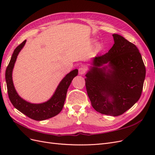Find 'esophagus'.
I'll return each mask as SVG.
<instances>
[{
  "label": "esophagus",
  "instance_id": "esophagus-1",
  "mask_svg": "<svg viewBox=\"0 0 155 155\" xmlns=\"http://www.w3.org/2000/svg\"><path fill=\"white\" fill-rule=\"evenodd\" d=\"M86 72V68L85 67H80L79 68V75H83Z\"/></svg>",
  "mask_w": 155,
  "mask_h": 155
}]
</instances>
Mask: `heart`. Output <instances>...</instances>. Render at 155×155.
I'll return each instance as SVG.
<instances>
[{"label":"heart","instance_id":"obj_1","mask_svg":"<svg viewBox=\"0 0 155 155\" xmlns=\"http://www.w3.org/2000/svg\"><path fill=\"white\" fill-rule=\"evenodd\" d=\"M101 44H98L97 45V49H101Z\"/></svg>","mask_w":155,"mask_h":155}]
</instances>
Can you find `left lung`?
I'll return each mask as SVG.
<instances>
[{
	"instance_id": "8db88e82",
	"label": "left lung",
	"mask_w": 155,
	"mask_h": 155,
	"mask_svg": "<svg viewBox=\"0 0 155 155\" xmlns=\"http://www.w3.org/2000/svg\"><path fill=\"white\" fill-rule=\"evenodd\" d=\"M112 37V47L92 59L85 80L94 109L103 114L118 116L140 99L145 67L137 46L118 34Z\"/></svg>"
}]
</instances>
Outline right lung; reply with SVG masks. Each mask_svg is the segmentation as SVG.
I'll return each instance as SVG.
<instances>
[{
    "label": "right lung",
    "mask_w": 155,
    "mask_h": 155,
    "mask_svg": "<svg viewBox=\"0 0 155 155\" xmlns=\"http://www.w3.org/2000/svg\"><path fill=\"white\" fill-rule=\"evenodd\" d=\"M26 40L18 45L13 51L10 61L6 70V82L8 96L14 107L30 118L37 121H42L58 115L62 110L66 99L68 88L72 79L78 74V70L74 69L65 76L60 81L54 93L50 99L41 104H31L26 101L18 94L14 87L12 73L17 56L24 47Z\"/></svg>",
    "instance_id": "right-lung-1"
}]
</instances>
